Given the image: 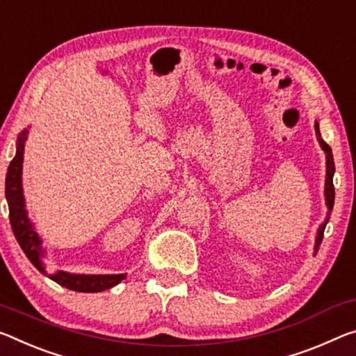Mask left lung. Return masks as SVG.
Wrapping results in <instances>:
<instances>
[{
    "mask_svg": "<svg viewBox=\"0 0 356 356\" xmlns=\"http://www.w3.org/2000/svg\"><path fill=\"white\" fill-rule=\"evenodd\" d=\"M315 134H317V139L320 143V147L323 149V152L326 154V180H325V200H326V206H328V216H326V220L323 223L320 225V228L317 231V239H315V247L314 250L315 253L318 252L321 241H323V233H325V227L328 223L332 206H334V185H332V176H334V158H332V152L328 144L321 139L320 134V128H318V122L315 120Z\"/></svg>",
    "mask_w": 356,
    "mask_h": 356,
    "instance_id": "1",
    "label": "left lung"
}]
</instances>
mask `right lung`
<instances>
[{
	"mask_svg": "<svg viewBox=\"0 0 356 356\" xmlns=\"http://www.w3.org/2000/svg\"><path fill=\"white\" fill-rule=\"evenodd\" d=\"M26 129L19 134L17 139V152L10 161L6 174V200L9 206V220L13 227L14 236L22 250L25 252L28 259L35 264V268L41 270L44 275L52 279L65 289L81 293H98L107 289H112L127 277V274H103V275H88V274H71L65 270L47 273L42 264V241L33 228V223L26 216L24 190H22V163H24V150L26 140Z\"/></svg>",
	"mask_w": 356,
	"mask_h": 356,
	"instance_id": "1",
	"label": "right lung"
}]
</instances>
